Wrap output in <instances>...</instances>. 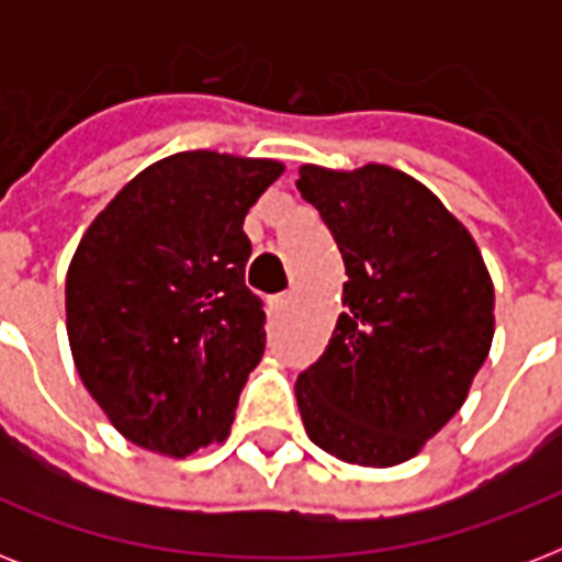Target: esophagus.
<instances>
[{
	"label": "esophagus",
	"instance_id": "34e87169",
	"mask_svg": "<svg viewBox=\"0 0 562 562\" xmlns=\"http://www.w3.org/2000/svg\"><path fill=\"white\" fill-rule=\"evenodd\" d=\"M291 291H285V294H280V297H273V308H277V312H285V308L291 306Z\"/></svg>",
	"mask_w": 562,
	"mask_h": 562
}]
</instances>
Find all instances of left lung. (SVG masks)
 <instances>
[{
    "label": "left lung",
    "mask_w": 562,
    "mask_h": 562,
    "mask_svg": "<svg viewBox=\"0 0 562 562\" xmlns=\"http://www.w3.org/2000/svg\"><path fill=\"white\" fill-rule=\"evenodd\" d=\"M297 189L350 277L329 347L294 384L308 440L359 467L411 461L461 411L490 356L484 256L431 189L382 162H306Z\"/></svg>",
    "instance_id": "8db88e82"
}]
</instances>
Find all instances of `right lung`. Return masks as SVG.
Returning a JSON list of instances; mask_svg holds the SVG:
<instances>
[{
    "label": "right lung",
    "mask_w": 562,
    "mask_h": 562,
    "mask_svg": "<svg viewBox=\"0 0 562 562\" xmlns=\"http://www.w3.org/2000/svg\"><path fill=\"white\" fill-rule=\"evenodd\" d=\"M285 166L180 151L92 218L66 271V335L83 387L119 435L187 458L224 443L265 352L245 285V215Z\"/></svg>",
    "instance_id": "1"
}]
</instances>
